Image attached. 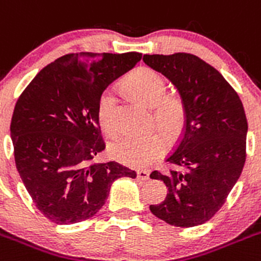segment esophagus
I'll return each instance as SVG.
<instances>
[{
  "label": "esophagus",
  "instance_id": "esophagus-1",
  "mask_svg": "<svg viewBox=\"0 0 261 261\" xmlns=\"http://www.w3.org/2000/svg\"><path fill=\"white\" fill-rule=\"evenodd\" d=\"M138 179L143 180V181H147L149 179V171H147V170H139Z\"/></svg>",
  "mask_w": 261,
  "mask_h": 261
}]
</instances>
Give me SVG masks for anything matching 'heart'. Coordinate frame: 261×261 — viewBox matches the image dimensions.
<instances>
[{"label":"heart","mask_w":261,"mask_h":261,"mask_svg":"<svg viewBox=\"0 0 261 261\" xmlns=\"http://www.w3.org/2000/svg\"><path fill=\"white\" fill-rule=\"evenodd\" d=\"M125 87L134 97L153 107V119L169 139H176L187 123L186 104L176 96L166 95L167 84L160 73L150 68H140L128 75ZM117 99L109 90L99 96L96 116L107 134L116 131ZM165 139L157 131L143 135H123L114 140L111 153L117 161L131 167H145L165 150Z\"/></svg>","instance_id":"b5f03b06"}]
</instances>
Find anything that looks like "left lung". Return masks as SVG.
Returning <instances> with one entry per match:
<instances>
[{"label": "left lung", "mask_w": 261, "mask_h": 261, "mask_svg": "<svg viewBox=\"0 0 261 261\" xmlns=\"http://www.w3.org/2000/svg\"><path fill=\"white\" fill-rule=\"evenodd\" d=\"M144 63L177 87L187 123L166 162L179 167L152 179L166 184L167 196L150 204L153 215L191 228L210 220L225 203L246 161L247 119L236 90L219 70L193 54L144 55Z\"/></svg>", "instance_id": "obj_1"}]
</instances>
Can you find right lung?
<instances>
[{
  "label": "right lung",
  "mask_w": 261,
  "mask_h": 261,
  "mask_svg": "<svg viewBox=\"0 0 261 261\" xmlns=\"http://www.w3.org/2000/svg\"><path fill=\"white\" fill-rule=\"evenodd\" d=\"M142 54H67L25 87L11 118L15 165L32 201L55 224L94 216L118 177L136 172L116 161L92 164L106 148L96 116L104 90Z\"/></svg>",
  "instance_id": "right-lung-1"
}]
</instances>
